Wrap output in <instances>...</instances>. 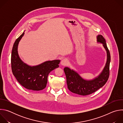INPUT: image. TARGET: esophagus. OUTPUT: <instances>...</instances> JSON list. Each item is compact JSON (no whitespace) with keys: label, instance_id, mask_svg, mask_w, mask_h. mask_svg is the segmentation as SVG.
Here are the masks:
<instances>
[{"label":"esophagus","instance_id":"esophagus-1","mask_svg":"<svg viewBox=\"0 0 123 123\" xmlns=\"http://www.w3.org/2000/svg\"><path fill=\"white\" fill-rule=\"evenodd\" d=\"M68 61L67 59H64L61 62V64L62 66H66L68 64Z\"/></svg>","mask_w":123,"mask_h":123}]
</instances>
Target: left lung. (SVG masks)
<instances>
[{
    "mask_svg": "<svg viewBox=\"0 0 123 123\" xmlns=\"http://www.w3.org/2000/svg\"><path fill=\"white\" fill-rule=\"evenodd\" d=\"M96 38L97 43L102 44L107 52L106 64L102 71L97 76L92 79H86L73 69L67 67L64 68L68 88L74 93L83 96L92 94L102 87L108 80L111 62L110 52L107 47L106 40L103 37L99 34Z\"/></svg>",
    "mask_w": 123,
    "mask_h": 123,
    "instance_id": "8db88e82",
    "label": "left lung"
}]
</instances>
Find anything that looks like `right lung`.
I'll use <instances>...</instances> for the list:
<instances>
[{
	"instance_id": "right-lung-1",
	"label": "right lung",
	"mask_w": 123,
	"mask_h": 123,
	"mask_svg": "<svg viewBox=\"0 0 123 123\" xmlns=\"http://www.w3.org/2000/svg\"><path fill=\"white\" fill-rule=\"evenodd\" d=\"M24 31L15 40L12 47L11 55L12 72L17 81L25 88L30 91H41L46 86L49 73L59 67L60 60L46 61L36 66H30L24 63L18 52V44L24 36Z\"/></svg>"
}]
</instances>
